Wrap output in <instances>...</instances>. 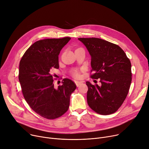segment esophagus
<instances>
[{"mask_svg":"<svg viewBox=\"0 0 149 149\" xmlns=\"http://www.w3.org/2000/svg\"><path fill=\"white\" fill-rule=\"evenodd\" d=\"M75 84L77 86H79L82 84V81H75Z\"/></svg>","mask_w":149,"mask_h":149,"instance_id":"esophagus-1","label":"esophagus"}]
</instances>
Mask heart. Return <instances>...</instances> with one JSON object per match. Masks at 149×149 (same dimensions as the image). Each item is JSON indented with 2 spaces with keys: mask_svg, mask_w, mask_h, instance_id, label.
Segmentation results:
<instances>
[{
  "mask_svg": "<svg viewBox=\"0 0 149 149\" xmlns=\"http://www.w3.org/2000/svg\"><path fill=\"white\" fill-rule=\"evenodd\" d=\"M73 75H74V76H75V77H79V73H78V72H77V71H74L73 73Z\"/></svg>",
  "mask_w": 149,
  "mask_h": 149,
  "instance_id": "obj_1",
  "label": "heart"
}]
</instances>
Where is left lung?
Here are the masks:
<instances>
[{
	"label": "left lung",
	"instance_id": "1",
	"mask_svg": "<svg viewBox=\"0 0 149 149\" xmlns=\"http://www.w3.org/2000/svg\"><path fill=\"white\" fill-rule=\"evenodd\" d=\"M91 56L94 74L91 77L100 79L101 85L88 86L87 102L95 112L109 115L116 112L126 98L132 81L131 63L118 46L97 38H79Z\"/></svg>",
	"mask_w": 149,
	"mask_h": 149
}]
</instances>
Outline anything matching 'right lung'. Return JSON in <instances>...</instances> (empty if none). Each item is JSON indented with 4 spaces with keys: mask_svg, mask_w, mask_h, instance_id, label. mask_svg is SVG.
<instances>
[{
    "mask_svg": "<svg viewBox=\"0 0 149 149\" xmlns=\"http://www.w3.org/2000/svg\"><path fill=\"white\" fill-rule=\"evenodd\" d=\"M71 38L45 39L35 42L25 52L19 65V80L24 99L38 114L47 119L63 116L70 105L76 85L69 79L55 88L53 68H59L58 56Z\"/></svg>",
    "mask_w": 149,
    "mask_h": 149,
    "instance_id": "right-lung-1",
    "label": "right lung"
}]
</instances>
